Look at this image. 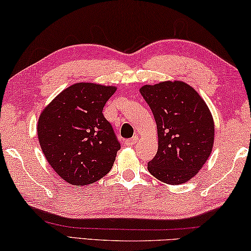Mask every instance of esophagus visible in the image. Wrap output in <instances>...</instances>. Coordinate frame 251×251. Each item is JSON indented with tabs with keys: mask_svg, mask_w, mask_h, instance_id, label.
Instances as JSON below:
<instances>
[{
	"mask_svg": "<svg viewBox=\"0 0 251 251\" xmlns=\"http://www.w3.org/2000/svg\"><path fill=\"white\" fill-rule=\"evenodd\" d=\"M137 141H138V137H137V135H135V137L129 139V140H126V145L129 146V147H133L135 143H137Z\"/></svg>",
	"mask_w": 251,
	"mask_h": 251,
	"instance_id": "obj_1",
	"label": "esophagus"
}]
</instances>
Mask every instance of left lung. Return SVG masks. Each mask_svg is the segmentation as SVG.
<instances>
[{
	"label": "left lung",
	"instance_id": "8db88e82",
	"mask_svg": "<svg viewBox=\"0 0 251 251\" xmlns=\"http://www.w3.org/2000/svg\"><path fill=\"white\" fill-rule=\"evenodd\" d=\"M140 93L158 129V151L148 170L164 183L189 181L212 151L215 123L210 110L199 93L182 81L143 85Z\"/></svg>",
	"mask_w": 251,
	"mask_h": 251
}]
</instances>
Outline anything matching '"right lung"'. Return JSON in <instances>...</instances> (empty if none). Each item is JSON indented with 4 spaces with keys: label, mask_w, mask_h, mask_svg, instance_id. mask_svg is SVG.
<instances>
[{
    "label": "right lung",
    "mask_w": 251,
    "mask_h": 251,
    "mask_svg": "<svg viewBox=\"0 0 251 251\" xmlns=\"http://www.w3.org/2000/svg\"><path fill=\"white\" fill-rule=\"evenodd\" d=\"M116 87L79 82L45 106L38 122L39 142L48 162L73 186H87L111 170L120 143L104 118Z\"/></svg>",
    "instance_id": "1"
}]
</instances>
